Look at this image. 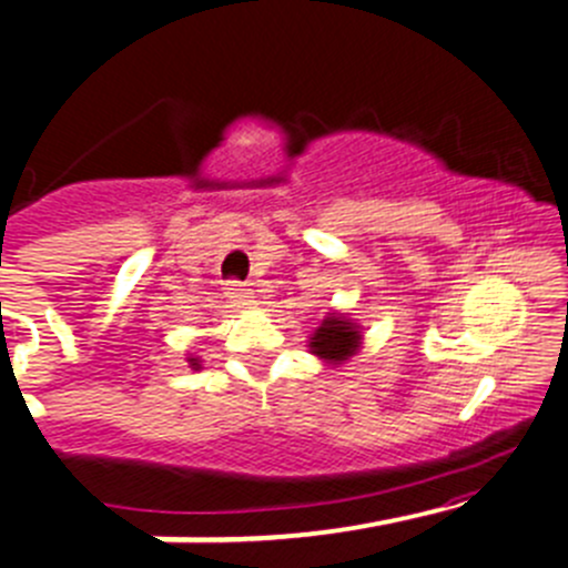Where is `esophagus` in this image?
Returning a JSON list of instances; mask_svg holds the SVG:
<instances>
[{
  "instance_id": "obj_1",
  "label": "esophagus",
  "mask_w": 568,
  "mask_h": 568,
  "mask_svg": "<svg viewBox=\"0 0 568 568\" xmlns=\"http://www.w3.org/2000/svg\"><path fill=\"white\" fill-rule=\"evenodd\" d=\"M226 300L232 302V305H237V308H246V305H252L254 296H252V288H246L243 283H230L226 285Z\"/></svg>"
}]
</instances>
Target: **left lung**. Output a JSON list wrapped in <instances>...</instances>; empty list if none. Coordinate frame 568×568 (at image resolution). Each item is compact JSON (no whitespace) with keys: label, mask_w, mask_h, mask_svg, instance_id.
<instances>
[{"label":"left lung","mask_w":568,"mask_h":568,"mask_svg":"<svg viewBox=\"0 0 568 568\" xmlns=\"http://www.w3.org/2000/svg\"><path fill=\"white\" fill-rule=\"evenodd\" d=\"M308 347L314 356L325 358L327 364H344L349 356H356V349L362 347V331L347 316L331 314L316 327Z\"/></svg>","instance_id":"left-lung-1"}]
</instances>
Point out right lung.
I'll return each instance as SVG.
<instances>
[{
  "label": "right lung",
  "instance_id": "1",
  "mask_svg": "<svg viewBox=\"0 0 568 568\" xmlns=\"http://www.w3.org/2000/svg\"><path fill=\"white\" fill-rule=\"evenodd\" d=\"M190 367H193V369L199 367V358H190Z\"/></svg>",
  "mask_w": 568,
  "mask_h": 568
}]
</instances>
